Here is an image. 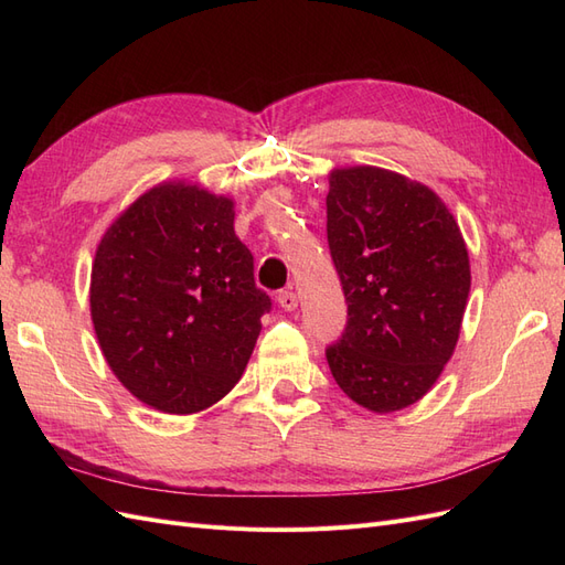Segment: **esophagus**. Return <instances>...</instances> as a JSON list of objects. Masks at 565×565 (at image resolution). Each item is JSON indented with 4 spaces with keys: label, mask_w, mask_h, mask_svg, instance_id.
<instances>
[{
    "label": "esophagus",
    "mask_w": 565,
    "mask_h": 565,
    "mask_svg": "<svg viewBox=\"0 0 565 565\" xmlns=\"http://www.w3.org/2000/svg\"><path fill=\"white\" fill-rule=\"evenodd\" d=\"M278 303L282 306L285 311H295L297 309V295L292 292V289H285V292L278 295Z\"/></svg>",
    "instance_id": "34e87169"
}]
</instances>
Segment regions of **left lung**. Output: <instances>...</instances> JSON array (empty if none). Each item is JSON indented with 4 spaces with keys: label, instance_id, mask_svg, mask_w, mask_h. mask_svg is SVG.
<instances>
[{
    "label": "left lung",
    "instance_id": "8db88e82",
    "mask_svg": "<svg viewBox=\"0 0 565 565\" xmlns=\"http://www.w3.org/2000/svg\"><path fill=\"white\" fill-rule=\"evenodd\" d=\"M328 243L349 320L324 349L339 388L372 413L417 403L455 351L471 287L443 200L380 167L334 169Z\"/></svg>",
    "mask_w": 565,
    "mask_h": 565
}]
</instances>
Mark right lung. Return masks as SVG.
<instances>
[{
  "mask_svg": "<svg viewBox=\"0 0 565 565\" xmlns=\"http://www.w3.org/2000/svg\"><path fill=\"white\" fill-rule=\"evenodd\" d=\"M233 200L169 181L100 237L92 320L115 377L169 415L214 405L243 377L270 297L233 228Z\"/></svg>",
  "mask_w": 565,
  "mask_h": 565,
  "instance_id": "obj_1",
  "label": "right lung"
}]
</instances>
